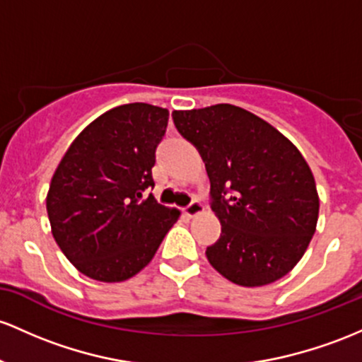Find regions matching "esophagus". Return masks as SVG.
I'll use <instances>...</instances> for the list:
<instances>
[{
    "mask_svg": "<svg viewBox=\"0 0 362 362\" xmlns=\"http://www.w3.org/2000/svg\"><path fill=\"white\" fill-rule=\"evenodd\" d=\"M202 211H204V206H202L199 201H192L187 206V208H185V214H187V216H190V218L197 216V214H201Z\"/></svg>",
    "mask_w": 362,
    "mask_h": 362,
    "instance_id": "obj_1",
    "label": "esophagus"
}]
</instances>
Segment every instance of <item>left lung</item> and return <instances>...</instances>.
Masks as SVG:
<instances>
[{"instance_id": "8db88e82", "label": "left lung", "mask_w": 362, "mask_h": 362, "mask_svg": "<svg viewBox=\"0 0 362 362\" xmlns=\"http://www.w3.org/2000/svg\"><path fill=\"white\" fill-rule=\"evenodd\" d=\"M182 137L199 151L211 182L220 239L209 264L242 287L285 276L316 232L320 197L299 149L275 127L233 105L173 111Z\"/></svg>"}]
</instances>
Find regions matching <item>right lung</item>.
<instances>
[{"label":"right lung","mask_w":362,"mask_h":362,"mask_svg":"<svg viewBox=\"0 0 362 362\" xmlns=\"http://www.w3.org/2000/svg\"><path fill=\"white\" fill-rule=\"evenodd\" d=\"M168 110L130 103L106 111L71 142L46 197L54 240L98 281H123L149 264L180 216L153 194L156 148Z\"/></svg>","instance_id":"1"}]
</instances>
